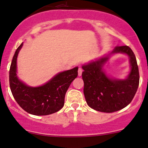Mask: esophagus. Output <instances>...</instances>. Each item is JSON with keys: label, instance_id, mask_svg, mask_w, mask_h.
<instances>
[{"label": "esophagus", "instance_id": "1", "mask_svg": "<svg viewBox=\"0 0 148 148\" xmlns=\"http://www.w3.org/2000/svg\"><path fill=\"white\" fill-rule=\"evenodd\" d=\"M82 71H83V69H82V68L81 67V66H79V70H78V75L79 76V77H81V76H82Z\"/></svg>", "mask_w": 148, "mask_h": 148}]
</instances>
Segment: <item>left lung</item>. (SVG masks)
I'll return each mask as SVG.
<instances>
[{
	"instance_id": "obj_1",
	"label": "left lung",
	"mask_w": 148,
	"mask_h": 148,
	"mask_svg": "<svg viewBox=\"0 0 148 148\" xmlns=\"http://www.w3.org/2000/svg\"><path fill=\"white\" fill-rule=\"evenodd\" d=\"M125 53L129 57L131 71L125 79H116L107 75L104 65L110 56ZM86 101L96 111L113 113L126 107L133 100L139 85V70L136 56L128 46L116 47L110 54L82 66Z\"/></svg>"
}]
</instances>
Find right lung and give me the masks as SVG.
<instances>
[{
  "label": "right lung",
  "instance_id": "right-lung-1",
  "mask_svg": "<svg viewBox=\"0 0 148 148\" xmlns=\"http://www.w3.org/2000/svg\"><path fill=\"white\" fill-rule=\"evenodd\" d=\"M23 43L12 58L9 82L14 99L24 111L35 116H46L59 111L64 106L66 91L78 75V67L58 73L45 84L29 86L17 75V58Z\"/></svg>",
  "mask_w": 148,
  "mask_h": 148
}]
</instances>
